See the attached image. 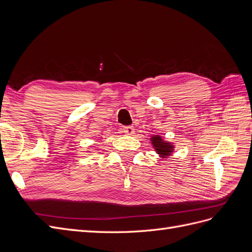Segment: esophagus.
<instances>
[{"label": "esophagus", "mask_w": 252, "mask_h": 252, "mask_svg": "<svg viewBox=\"0 0 252 252\" xmlns=\"http://www.w3.org/2000/svg\"><path fill=\"white\" fill-rule=\"evenodd\" d=\"M123 131L127 135H132L134 133V128L132 126H124Z\"/></svg>", "instance_id": "1"}]
</instances>
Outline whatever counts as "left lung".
<instances>
[{
	"label": "left lung",
	"instance_id": "obj_1",
	"mask_svg": "<svg viewBox=\"0 0 252 252\" xmlns=\"http://www.w3.org/2000/svg\"><path fill=\"white\" fill-rule=\"evenodd\" d=\"M152 147L155 148L157 154L162 158H167L171 156L172 152L174 151V145L172 143L165 141L162 136L159 135H152L150 138Z\"/></svg>",
	"mask_w": 252,
	"mask_h": 252
}]
</instances>
